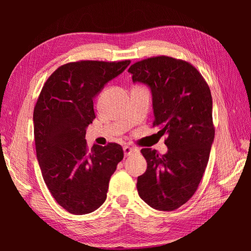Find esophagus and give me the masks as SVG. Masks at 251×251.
<instances>
[{
	"mask_svg": "<svg viewBox=\"0 0 251 251\" xmlns=\"http://www.w3.org/2000/svg\"><path fill=\"white\" fill-rule=\"evenodd\" d=\"M138 151H139V150L134 148V147H128V146H126V147L124 148L125 157L130 156V155H132V154H134V153H138Z\"/></svg>",
	"mask_w": 251,
	"mask_h": 251,
	"instance_id": "1",
	"label": "esophagus"
}]
</instances>
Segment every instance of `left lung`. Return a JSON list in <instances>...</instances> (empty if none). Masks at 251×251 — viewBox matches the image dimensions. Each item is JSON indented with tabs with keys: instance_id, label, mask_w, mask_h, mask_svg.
<instances>
[{
	"instance_id": "obj_1",
	"label": "left lung",
	"mask_w": 251,
	"mask_h": 251,
	"mask_svg": "<svg viewBox=\"0 0 251 251\" xmlns=\"http://www.w3.org/2000/svg\"><path fill=\"white\" fill-rule=\"evenodd\" d=\"M127 72L151 90L153 126L168 136L164 155L141 150L148 169L137 191L151 207L172 211L192 198L206 169L215 139L210 90L195 67L169 56L143 59Z\"/></svg>"
}]
</instances>
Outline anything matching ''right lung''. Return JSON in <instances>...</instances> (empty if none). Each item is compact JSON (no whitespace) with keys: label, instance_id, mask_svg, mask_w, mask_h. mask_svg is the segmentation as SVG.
Segmentation results:
<instances>
[{"label":"right lung","instance_id":"add662e5","mask_svg":"<svg viewBox=\"0 0 251 251\" xmlns=\"http://www.w3.org/2000/svg\"><path fill=\"white\" fill-rule=\"evenodd\" d=\"M130 60H81L59 67L45 82L33 112L36 157L53 198L73 215L90 214L107 199L109 181L123 160L117 143L86 142L95 118L94 98Z\"/></svg>","mask_w":251,"mask_h":251}]
</instances>
